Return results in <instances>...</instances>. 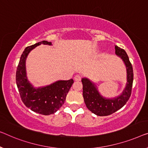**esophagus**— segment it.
<instances>
[{
  "mask_svg": "<svg viewBox=\"0 0 148 148\" xmlns=\"http://www.w3.org/2000/svg\"><path fill=\"white\" fill-rule=\"evenodd\" d=\"M74 80L75 81H80L81 80V76L79 75H76L74 77Z\"/></svg>",
  "mask_w": 148,
  "mask_h": 148,
  "instance_id": "34e87169",
  "label": "esophagus"
}]
</instances>
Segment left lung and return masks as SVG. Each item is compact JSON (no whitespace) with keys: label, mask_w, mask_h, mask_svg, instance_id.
<instances>
[{"label":"left lung","mask_w":148,"mask_h":148,"mask_svg":"<svg viewBox=\"0 0 148 148\" xmlns=\"http://www.w3.org/2000/svg\"><path fill=\"white\" fill-rule=\"evenodd\" d=\"M116 54L122 59L126 68V84L120 95L113 98H105L101 95L97 86L87 78L82 79L83 84V98L88 109L99 116H108L124 106L131 95L134 80L133 68L128 56L122 48L115 46Z\"/></svg>","instance_id":"left-lung-1"}]
</instances>
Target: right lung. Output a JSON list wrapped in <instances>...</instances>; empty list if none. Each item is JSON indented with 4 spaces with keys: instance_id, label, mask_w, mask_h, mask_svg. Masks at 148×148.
Returning <instances> with one entry per match:
<instances>
[{
    "instance_id": "obj_1",
    "label": "right lung",
    "mask_w": 148,
    "mask_h": 148,
    "mask_svg": "<svg viewBox=\"0 0 148 148\" xmlns=\"http://www.w3.org/2000/svg\"><path fill=\"white\" fill-rule=\"evenodd\" d=\"M40 45L51 46L52 42L43 40L25 48L17 67L16 82L21 100L26 106L36 113L47 116L56 112L64 104L74 80H58L38 88L30 82L26 75V60L30 51Z\"/></svg>"
}]
</instances>
